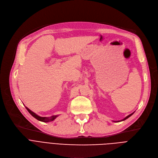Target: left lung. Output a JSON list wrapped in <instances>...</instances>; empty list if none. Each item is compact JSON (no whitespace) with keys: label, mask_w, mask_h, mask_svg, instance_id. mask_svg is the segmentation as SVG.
<instances>
[{"label":"left lung","mask_w":158,"mask_h":158,"mask_svg":"<svg viewBox=\"0 0 158 158\" xmlns=\"http://www.w3.org/2000/svg\"><path fill=\"white\" fill-rule=\"evenodd\" d=\"M135 113V112H134ZM134 113H131V114H130L129 115H128V116H127V117H126V118H124L123 120H120V121H113V122H121V121H123V120H126L127 118H128L129 117H131V116L132 114H133Z\"/></svg>","instance_id":"8db88e82"}]
</instances>
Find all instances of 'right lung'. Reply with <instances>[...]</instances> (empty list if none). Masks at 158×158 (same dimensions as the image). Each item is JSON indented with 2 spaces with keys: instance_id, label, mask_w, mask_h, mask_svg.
<instances>
[{
  "instance_id": "1",
  "label": "right lung",
  "mask_w": 158,
  "mask_h": 158,
  "mask_svg": "<svg viewBox=\"0 0 158 158\" xmlns=\"http://www.w3.org/2000/svg\"><path fill=\"white\" fill-rule=\"evenodd\" d=\"M26 108L27 109V110L29 111V113L33 117H35L36 119H37L39 121H41V122H49L53 121L56 117H57V116H58V115H54V116H52V117H40V116H38V114H36V113H35L34 112H32V111H31L28 108V107H27L26 106Z\"/></svg>"
}]
</instances>
